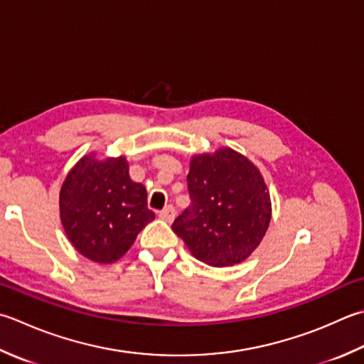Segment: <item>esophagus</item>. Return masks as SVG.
I'll use <instances>...</instances> for the list:
<instances>
[{
  "label": "esophagus",
  "instance_id": "1",
  "mask_svg": "<svg viewBox=\"0 0 364 364\" xmlns=\"http://www.w3.org/2000/svg\"><path fill=\"white\" fill-rule=\"evenodd\" d=\"M159 216H161V219L166 220V223H172V220L175 219V208L172 205H168L159 213Z\"/></svg>",
  "mask_w": 364,
  "mask_h": 364
}]
</instances>
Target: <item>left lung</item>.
Segmentation results:
<instances>
[{
  "label": "left lung",
  "mask_w": 364,
  "mask_h": 364,
  "mask_svg": "<svg viewBox=\"0 0 364 364\" xmlns=\"http://www.w3.org/2000/svg\"><path fill=\"white\" fill-rule=\"evenodd\" d=\"M191 205L172 224L191 254L211 267L241 263L272 220V202L259 168L232 148L197 154L188 173Z\"/></svg>",
  "instance_id": "left-lung-1"
}]
</instances>
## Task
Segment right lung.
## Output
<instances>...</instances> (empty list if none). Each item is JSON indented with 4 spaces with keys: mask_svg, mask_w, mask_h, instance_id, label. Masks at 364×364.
I'll list each match as a JSON object with an SVG mask.
<instances>
[{
    "mask_svg": "<svg viewBox=\"0 0 364 364\" xmlns=\"http://www.w3.org/2000/svg\"><path fill=\"white\" fill-rule=\"evenodd\" d=\"M60 218L73 246L96 263H113L129 251L154 219L146 189L129 176L124 156L99 161L83 156L60 191Z\"/></svg>",
    "mask_w": 364,
    "mask_h": 364,
    "instance_id": "1",
    "label": "right lung"
}]
</instances>
